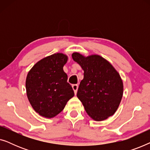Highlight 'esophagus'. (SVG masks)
<instances>
[{
  "instance_id": "esophagus-1",
  "label": "esophagus",
  "mask_w": 150,
  "mask_h": 150,
  "mask_svg": "<svg viewBox=\"0 0 150 150\" xmlns=\"http://www.w3.org/2000/svg\"><path fill=\"white\" fill-rule=\"evenodd\" d=\"M78 88H79V87H78L77 85H72V89L74 90V93L75 94H76V93H77Z\"/></svg>"
}]
</instances>
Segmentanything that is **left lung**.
Returning <instances> with one entry per match:
<instances>
[{
	"mask_svg": "<svg viewBox=\"0 0 150 150\" xmlns=\"http://www.w3.org/2000/svg\"><path fill=\"white\" fill-rule=\"evenodd\" d=\"M71 57L84 71L77 97L88 115L98 122L113 115L120 106L124 92L120 74L100 55L85 57L74 52Z\"/></svg>",
	"mask_w": 150,
	"mask_h": 150,
	"instance_id": "1",
	"label": "left lung"
}]
</instances>
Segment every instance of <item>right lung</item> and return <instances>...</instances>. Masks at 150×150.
<instances>
[{
  "instance_id": "right-lung-1",
  "label": "right lung",
  "mask_w": 150,
  "mask_h": 150,
  "mask_svg": "<svg viewBox=\"0 0 150 150\" xmlns=\"http://www.w3.org/2000/svg\"><path fill=\"white\" fill-rule=\"evenodd\" d=\"M67 56L55 53L41 59L28 72L26 95L35 111L46 118H52L62 111L74 97L71 86L63 66Z\"/></svg>"
}]
</instances>
